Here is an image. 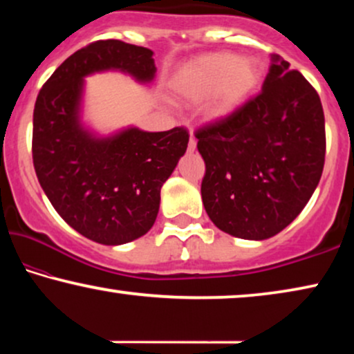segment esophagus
<instances>
[{"label": "esophagus", "instance_id": "obj_1", "mask_svg": "<svg viewBox=\"0 0 354 354\" xmlns=\"http://www.w3.org/2000/svg\"><path fill=\"white\" fill-rule=\"evenodd\" d=\"M196 149V140L195 137H190V142H188V153H193Z\"/></svg>", "mask_w": 354, "mask_h": 354}]
</instances>
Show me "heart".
<instances>
[{"label": "heart", "instance_id": "b5f03b06", "mask_svg": "<svg viewBox=\"0 0 354 354\" xmlns=\"http://www.w3.org/2000/svg\"><path fill=\"white\" fill-rule=\"evenodd\" d=\"M263 71L254 57L207 53L187 61L171 79L177 96L190 103L209 98L207 113L219 119L235 113L259 86Z\"/></svg>", "mask_w": 354, "mask_h": 354}]
</instances>
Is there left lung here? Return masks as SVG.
<instances>
[{"label":"left lung","mask_w":354,"mask_h":354,"mask_svg":"<svg viewBox=\"0 0 354 354\" xmlns=\"http://www.w3.org/2000/svg\"><path fill=\"white\" fill-rule=\"evenodd\" d=\"M205 159L203 205L217 229L266 240L292 224L321 180L326 122L316 90L270 55L256 98L229 118L198 129Z\"/></svg>","instance_id":"1"}]
</instances>
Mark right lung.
<instances>
[{"instance_id":"1","label":"right lung","mask_w":354,"mask_h":354,"mask_svg":"<svg viewBox=\"0 0 354 354\" xmlns=\"http://www.w3.org/2000/svg\"><path fill=\"white\" fill-rule=\"evenodd\" d=\"M154 53L100 40L67 57L43 85L33 109L32 154L53 207L80 235L124 245L151 229L161 188L187 151L188 132L133 125L100 133L84 120L85 79L120 72L142 85L156 77Z\"/></svg>"}]
</instances>
